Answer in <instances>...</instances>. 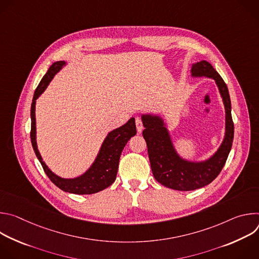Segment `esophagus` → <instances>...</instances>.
<instances>
[{
	"label": "esophagus",
	"mask_w": 259,
	"mask_h": 259,
	"mask_svg": "<svg viewBox=\"0 0 259 259\" xmlns=\"http://www.w3.org/2000/svg\"><path fill=\"white\" fill-rule=\"evenodd\" d=\"M135 123H136V128H137V131L140 133V132L143 130V124H142V121H141V119H139V118H136V120H135Z\"/></svg>",
	"instance_id": "1"
}]
</instances>
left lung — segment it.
<instances>
[{
  "mask_svg": "<svg viewBox=\"0 0 259 259\" xmlns=\"http://www.w3.org/2000/svg\"><path fill=\"white\" fill-rule=\"evenodd\" d=\"M193 78L213 79L226 109V132L217 151L204 161H189L177 153L165 120L154 114H142V131L154 177L163 186L175 191H195L211 183L223 170L234 140L232 104L227 84L206 60L192 65Z\"/></svg>",
  "mask_w": 259,
  "mask_h": 259,
  "instance_id": "8db88e82",
  "label": "left lung"
}]
</instances>
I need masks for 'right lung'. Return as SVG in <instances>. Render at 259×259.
I'll use <instances>...</instances> for the list:
<instances>
[{"label": "right lung", "mask_w": 259, "mask_h": 259, "mask_svg": "<svg viewBox=\"0 0 259 259\" xmlns=\"http://www.w3.org/2000/svg\"><path fill=\"white\" fill-rule=\"evenodd\" d=\"M65 64L66 62L63 60L54 62L49 67L46 75L43 77L34 91L30 107V140L36 158L40 161L47 176L57 188L69 194L91 195L108 188L115 181L118 173L120 157L124 146L128 140L136 134L135 119L131 118L123 126L108 132L100 146V150L94 162L90 168L82 175L75 178H62L53 173L43 161L42 156L38 150V145H36L35 100L46 90L54 76Z\"/></svg>", "instance_id": "right-lung-1"}]
</instances>
